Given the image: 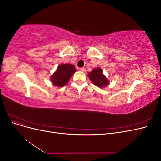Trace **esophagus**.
<instances>
[{"mask_svg":"<svg viewBox=\"0 0 161 161\" xmlns=\"http://www.w3.org/2000/svg\"><path fill=\"white\" fill-rule=\"evenodd\" d=\"M80 70L82 72H86V69H85V68H80Z\"/></svg>","mask_w":161,"mask_h":161,"instance_id":"34e87169","label":"esophagus"}]
</instances>
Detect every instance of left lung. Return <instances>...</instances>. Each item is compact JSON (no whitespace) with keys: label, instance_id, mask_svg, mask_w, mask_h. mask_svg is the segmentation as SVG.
Returning a JSON list of instances; mask_svg holds the SVG:
<instances>
[{"label":"left lung","instance_id":"left-lung-1","mask_svg":"<svg viewBox=\"0 0 161 161\" xmlns=\"http://www.w3.org/2000/svg\"><path fill=\"white\" fill-rule=\"evenodd\" d=\"M88 76L91 81L99 88H103L109 84V80L103 74V70L101 68H95L91 72H89Z\"/></svg>","mask_w":161,"mask_h":161}]
</instances>
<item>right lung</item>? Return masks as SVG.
<instances>
[{"label":"right lung","mask_w":161,"mask_h":161,"mask_svg":"<svg viewBox=\"0 0 161 161\" xmlns=\"http://www.w3.org/2000/svg\"><path fill=\"white\" fill-rule=\"evenodd\" d=\"M76 70L75 67L72 64H61L58 66L56 71L51 76L50 80L54 86H64L69 82Z\"/></svg>","instance_id":"right-lung-1"}]
</instances>
